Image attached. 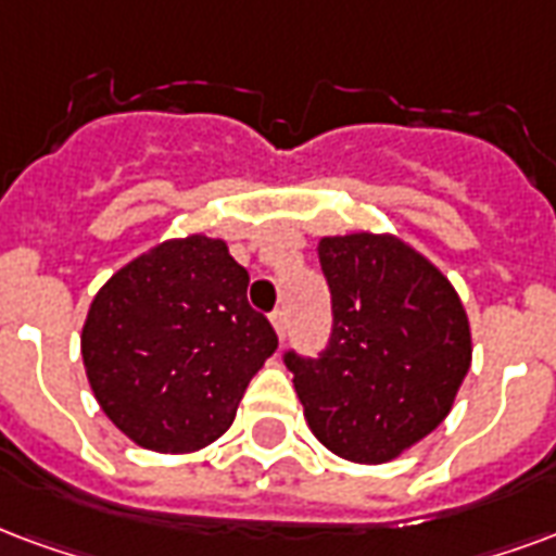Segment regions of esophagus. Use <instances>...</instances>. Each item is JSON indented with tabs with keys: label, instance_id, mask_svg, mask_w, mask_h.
I'll use <instances>...</instances> for the list:
<instances>
[{
	"label": "esophagus",
	"instance_id": "34e87169",
	"mask_svg": "<svg viewBox=\"0 0 556 556\" xmlns=\"http://www.w3.org/2000/svg\"><path fill=\"white\" fill-rule=\"evenodd\" d=\"M270 324H274V330H277L279 339H282V336H286V324H289V320H286V312H270Z\"/></svg>",
	"mask_w": 556,
	"mask_h": 556
}]
</instances>
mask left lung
<instances>
[{"instance_id": "obj_1", "label": "left lung", "mask_w": 556, "mask_h": 556, "mask_svg": "<svg viewBox=\"0 0 556 556\" xmlns=\"http://www.w3.org/2000/svg\"><path fill=\"white\" fill-rule=\"evenodd\" d=\"M332 294L330 344L318 359L286 353L306 425L351 463H389L445 421L471 365L459 294L394 236L320 238Z\"/></svg>"}]
</instances>
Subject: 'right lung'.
Returning a JSON list of instances; mask_svg holds the SVG:
<instances>
[{"mask_svg":"<svg viewBox=\"0 0 556 556\" xmlns=\"http://www.w3.org/2000/svg\"><path fill=\"white\" fill-rule=\"evenodd\" d=\"M247 286L226 241L188 236L131 258L97 291L81 359L102 413L135 445L191 454L229 430L247 382L277 351Z\"/></svg>","mask_w":556,"mask_h":556,"instance_id":"add662e5","label":"right lung"}]
</instances>
